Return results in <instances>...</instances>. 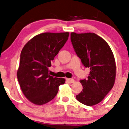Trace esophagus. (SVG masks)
<instances>
[{
  "instance_id": "1",
  "label": "esophagus",
  "mask_w": 129,
  "mask_h": 129,
  "mask_svg": "<svg viewBox=\"0 0 129 129\" xmlns=\"http://www.w3.org/2000/svg\"><path fill=\"white\" fill-rule=\"evenodd\" d=\"M67 81L70 83H73L74 82V80L73 78H67Z\"/></svg>"
}]
</instances>
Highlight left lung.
I'll use <instances>...</instances> for the list:
<instances>
[{
  "mask_svg": "<svg viewBox=\"0 0 129 129\" xmlns=\"http://www.w3.org/2000/svg\"><path fill=\"white\" fill-rule=\"evenodd\" d=\"M71 41L85 67L90 68L88 79L80 80L82 91L78 102L88 106L101 102L113 88L116 75L114 55L107 42L94 33L71 32Z\"/></svg>",
  "mask_w": 129,
  "mask_h": 129,
  "instance_id": "obj_1",
  "label": "left lung"
}]
</instances>
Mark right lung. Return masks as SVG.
<instances>
[{"instance_id":"obj_1","label":"right lung","mask_w":129,"mask_h":129,"mask_svg":"<svg viewBox=\"0 0 129 129\" xmlns=\"http://www.w3.org/2000/svg\"><path fill=\"white\" fill-rule=\"evenodd\" d=\"M68 37L69 32L42 33L32 38L22 49L17 77L23 94L32 103L49 102L59 85L65 83L64 78L51 76L48 68Z\"/></svg>"}]
</instances>
